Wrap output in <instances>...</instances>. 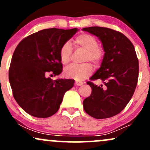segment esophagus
<instances>
[{"label": "esophagus", "mask_w": 150, "mask_h": 150, "mask_svg": "<svg viewBox=\"0 0 150 150\" xmlns=\"http://www.w3.org/2000/svg\"><path fill=\"white\" fill-rule=\"evenodd\" d=\"M82 85H83V82H78V81H76V82H75V85L76 86H81Z\"/></svg>", "instance_id": "esophagus-1"}]
</instances>
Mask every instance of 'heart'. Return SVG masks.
<instances>
[{
  "label": "heart",
  "mask_w": 150,
  "mask_h": 150,
  "mask_svg": "<svg viewBox=\"0 0 150 150\" xmlns=\"http://www.w3.org/2000/svg\"><path fill=\"white\" fill-rule=\"evenodd\" d=\"M74 44L77 47L86 51L84 61H91L94 65H98L102 60L104 52L98 47V42L95 37L88 34H81L75 38ZM72 54V47L69 42H65L60 49L59 56L63 64L69 63ZM92 67L89 63L83 65L73 64L65 68L64 75L68 78L77 80H83L92 73Z\"/></svg>",
  "instance_id": "b5f03b06"
}]
</instances>
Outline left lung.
Returning <instances> with one entry per match:
<instances>
[{"label": "left lung", "mask_w": 150, "mask_h": 150, "mask_svg": "<svg viewBox=\"0 0 150 150\" xmlns=\"http://www.w3.org/2000/svg\"><path fill=\"white\" fill-rule=\"evenodd\" d=\"M82 31L97 36L102 43L104 56L101 67L90 77L103 85L87 82L92 94L83 101L85 112L97 119L111 118L123 111L133 95L139 75V63L133 44L118 31L90 27Z\"/></svg>", "instance_id": "1"}]
</instances>
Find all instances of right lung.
<instances>
[{
    "mask_svg": "<svg viewBox=\"0 0 150 150\" xmlns=\"http://www.w3.org/2000/svg\"><path fill=\"white\" fill-rule=\"evenodd\" d=\"M77 31L46 29L25 38L17 46L9 68L10 84L15 101L31 116H53L65 92L73 87L74 80H52L48 76L61 73L60 49Z\"/></svg>",
    "mask_w": 150,
    "mask_h": 150,
    "instance_id": "add662e5",
    "label": "right lung"
}]
</instances>
